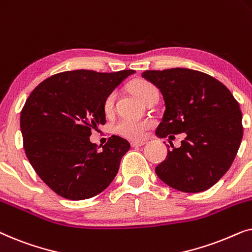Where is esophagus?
<instances>
[{"instance_id": "1", "label": "esophagus", "mask_w": 252, "mask_h": 252, "mask_svg": "<svg viewBox=\"0 0 252 252\" xmlns=\"http://www.w3.org/2000/svg\"><path fill=\"white\" fill-rule=\"evenodd\" d=\"M144 143H146V141H133V142H130V144H132L133 148L141 147V146H143Z\"/></svg>"}]
</instances>
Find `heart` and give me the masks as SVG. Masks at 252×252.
<instances>
[{
    "mask_svg": "<svg viewBox=\"0 0 252 252\" xmlns=\"http://www.w3.org/2000/svg\"><path fill=\"white\" fill-rule=\"evenodd\" d=\"M153 89H156L154 87L150 82L146 80H136L132 84V91L134 94L136 95V97L142 101L144 96H146L148 93ZM116 99V94L112 93L110 94L108 97L105 98L104 101V111L106 113L111 112L113 108V104H115ZM151 122L150 120H135V119H122L117 123L115 127L116 133H118L119 135L124 137H127V139L130 140H141L144 135L147 134V130L150 128Z\"/></svg>",
    "mask_w": 252,
    "mask_h": 252,
    "instance_id": "1",
    "label": "heart"
}]
</instances>
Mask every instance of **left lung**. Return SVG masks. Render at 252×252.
I'll use <instances>...</instances> for the list:
<instances>
[{
  "mask_svg": "<svg viewBox=\"0 0 252 252\" xmlns=\"http://www.w3.org/2000/svg\"><path fill=\"white\" fill-rule=\"evenodd\" d=\"M163 95L165 111L158 137L185 133L155 168L164 184L184 192L211 188L229 170L243 136L242 112L225 85L190 68L144 71Z\"/></svg>",
  "mask_w": 252,
  "mask_h": 252,
  "instance_id": "obj_1",
  "label": "left lung"
}]
</instances>
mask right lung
<instances>
[{"label":"right lung","mask_w":252,"mask_h":252,"mask_svg":"<svg viewBox=\"0 0 252 252\" xmlns=\"http://www.w3.org/2000/svg\"><path fill=\"white\" fill-rule=\"evenodd\" d=\"M134 70L66 71L43 80L20 113L24 149L36 174L57 195L80 201L102 192L130 144L112 135L101 150L92 129L105 124L104 101Z\"/></svg>","instance_id":"obj_1"}]
</instances>
